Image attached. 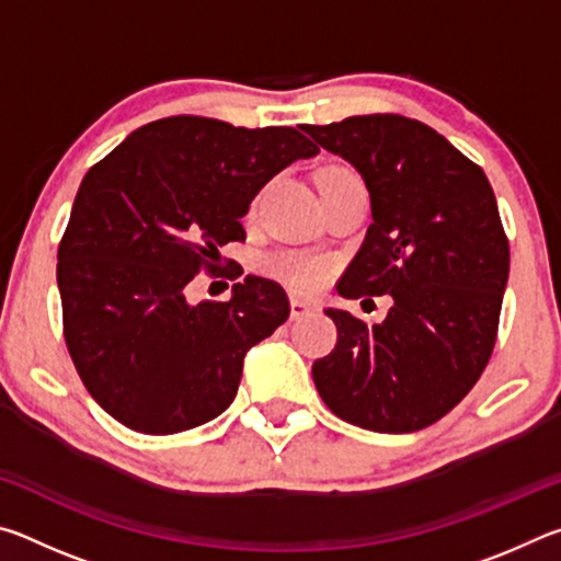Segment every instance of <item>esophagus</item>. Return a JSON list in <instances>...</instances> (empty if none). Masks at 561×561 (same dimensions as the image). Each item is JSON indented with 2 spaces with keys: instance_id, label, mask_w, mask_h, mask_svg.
I'll return each instance as SVG.
<instances>
[{
  "instance_id": "obj_1",
  "label": "esophagus",
  "mask_w": 561,
  "mask_h": 561,
  "mask_svg": "<svg viewBox=\"0 0 561 561\" xmlns=\"http://www.w3.org/2000/svg\"><path fill=\"white\" fill-rule=\"evenodd\" d=\"M291 319H301L311 314V311H319V304L317 301H307V299H299V297H291Z\"/></svg>"
}]
</instances>
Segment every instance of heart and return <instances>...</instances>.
Listing matches in <instances>:
<instances>
[{"label": "heart", "mask_w": 561, "mask_h": 561, "mask_svg": "<svg viewBox=\"0 0 561 561\" xmlns=\"http://www.w3.org/2000/svg\"><path fill=\"white\" fill-rule=\"evenodd\" d=\"M348 180H358V175L351 168L339 165V163L324 165L317 173L319 190L348 183ZM254 207H257V201H252V210ZM262 270L264 274H270L272 279L287 284L289 289L301 291V294L317 291L329 277V264L324 260L309 257V254H297V252L274 254V257H270L262 264Z\"/></svg>", "instance_id": "obj_1"}]
</instances>
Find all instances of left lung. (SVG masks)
<instances>
[{"label":"left lung","mask_w":561,"mask_h":561,"mask_svg":"<svg viewBox=\"0 0 561 561\" xmlns=\"http://www.w3.org/2000/svg\"><path fill=\"white\" fill-rule=\"evenodd\" d=\"M304 133L346 158L371 195L374 222L339 294L393 297L381 324L327 309L339 336L311 366L317 391L358 428H428L470 393L495 348L510 242L490 180L438 130L398 113Z\"/></svg>","instance_id":"1"}]
</instances>
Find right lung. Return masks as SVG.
Masks as SVG:
<instances>
[{"label": "right lung", "mask_w": 561, "mask_h": 561, "mask_svg": "<svg viewBox=\"0 0 561 561\" xmlns=\"http://www.w3.org/2000/svg\"><path fill=\"white\" fill-rule=\"evenodd\" d=\"M319 148L287 126L205 116L146 123L99 160L59 242L64 341L83 386L130 431L197 428L232 403L244 354L289 317L277 282H237L230 301L190 304L217 250L242 242L254 195Z\"/></svg>", "instance_id": "obj_1"}]
</instances>
